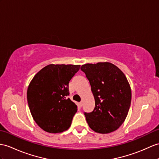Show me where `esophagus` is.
<instances>
[{
    "instance_id": "1",
    "label": "esophagus",
    "mask_w": 159,
    "mask_h": 159,
    "mask_svg": "<svg viewBox=\"0 0 159 159\" xmlns=\"http://www.w3.org/2000/svg\"><path fill=\"white\" fill-rule=\"evenodd\" d=\"M83 105V102L82 101V102H80V103H79V106L81 107H82Z\"/></svg>"
}]
</instances>
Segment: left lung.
<instances>
[{"mask_svg":"<svg viewBox=\"0 0 159 159\" xmlns=\"http://www.w3.org/2000/svg\"><path fill=\"white\" fill-rule=\"evenodd\" d=\"M95 101L94 109L85 113L88 124L96 133L109 134L125 121L131 104V87L124 73L109 62L82 65Z\"/></svg>","mask_w":159,"mask_h":159,"instance_id":"obj_1","label":"left lung"}]
</instances>
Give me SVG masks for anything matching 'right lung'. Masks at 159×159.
Returning <instances> with one entry per match:
<instances>
[{"mask_svg":"<svg viewBox=\"0 0 159 159\" xmlns=\"http://www.w3.org/2000/svg\"><path fill=\"white\" fill-rule=\"evenodd\" d=\"M80 67V65L50 64L31 80L27 90L30 113L46 132L61 133L71 126L77 109L67 97L69 83Z\"/></svg>","mask_w":159,"mask_h":159,"instance_id":"add662e5","label":"right lung"}]
</instances>
